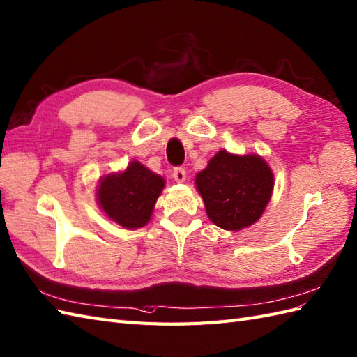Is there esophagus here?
Segmentation results:
<instances>
[{
  "label": "esophagus",
  "mask_w": 357,
  "mask_h": 357,
  "mask_svg": "<svg viewBox=\"0 0 357 357\" xmlns=\"http://www.w3.org/2000/svg\"><path fill=\"white\" fill-rule=\"evenodd\" d=\"M172 176H173V179H175L176 182H185V179H187V173H185V170L182 169V167H176L175 170H173Z\"/></svg>",
  "instance_id": "34e87169"
}]
</instances>
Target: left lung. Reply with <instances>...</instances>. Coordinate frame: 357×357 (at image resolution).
<instances>
[{
	"label": "left lung",
	"instance_id": "left-lung-1",
	"mask_svg": "<svg viewBox=\"0 0 357 357\" xmlns=\"http://www.w3.org/2000/svg\"><path fill=\"white\" fill-rule=\"evenodd\" d=\"M206 216L222 229L254 225L272 197L273 173L263 156L219 151L195 178Z\"/></svg>",
	"mask_w": 357,
	"mask_h": 357
}]
</instances>
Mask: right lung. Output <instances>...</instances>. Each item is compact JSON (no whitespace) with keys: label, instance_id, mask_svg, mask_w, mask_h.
<instances>
[{"label":"right lung","instance_id":"1","mask_svg":"<svg viewBox=\"0 0 357 357\" xmlns=\"http://www.w3.org/2000/svg\"><path fill=\"white\" fill-rule=\"evenodd\" d=\"M165 187L161 175L132 160L128 167L105 175L97 182L96 197L105 216L126 229L144 227Z\"/></svg>","mask_w":357,"mask_h":357}]
</instances>
